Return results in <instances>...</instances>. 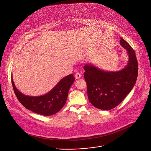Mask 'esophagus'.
I'll return each mask as SVG.
<instances>
[{"label":"esophagus","instance_id":"34e87169","mask_svg":"<svg viewBox=\"0 0 151 151\" xmlns=\"http://www.w3.org/2000/svg\"><path fill=\"white\" fill-rule=\"evenodd\" d=\"M75 78H76V79H80V78H81V74H80V73L77 72V73L75 74Z\"/></svg>","mask_w":151,"mask_h":151}]
</instances>
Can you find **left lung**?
<instances>
[{
    "label": "left lung",
    "mask_w": 151,
    "mask_h": 151,
    "mask_svg": "<svg viewBox=\"0 0 151 151\" xmlns=\"http://www.w3.org/2000/svg\"><path fill=\"white\" fill-rule=\"evenodd\" d=\"M120 45L129 56L127 64L122 70L105 71L90 63L84 66L88 99L94 107L101 110H109L118 106L137 81L138 63L135 52L122 38Z\"/></svg>",
    "instance_id": "obj_1"
}]
</instances>
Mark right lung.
Returning a JSON list of instances; mask_svg holds the SVG:
<instances>
[{"instance_id": "obj_1", "label": "right lung", "mask_w": 151, "mask_h": 151, "mask_svg": "<svg viewBox=\"0 0 151 151\" xmlns=\"http://www.w3.org/2000/svg\"><path fill=\"white\" fill-rule=\"evenodd\" d=\"M14 93L22 105L27 109L40 115L55 114L65 105L68 91L75 81L73 74L61 79L50 91L40 96H30L22 93L15 86L11 76Z\"/></svg>"}]
</instances>
